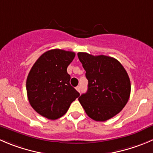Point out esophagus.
<instances>
[{
	"label": "esophagus",
	"mask_w": 153,
	"mask_h": 153,
	"mask_svg": "<svg viewBox=\"0 0 153 153\" xmlns=\"http://www.w3.org/2000/svg\"><path fill=\"white\" fill-rule=\"evenodd\" d=\"M76 91H79V92H80V89H81L80 85H77V86L76 87Z\"/></svg>",
	"instance_id": "esophagus-1"
}]
</instances>
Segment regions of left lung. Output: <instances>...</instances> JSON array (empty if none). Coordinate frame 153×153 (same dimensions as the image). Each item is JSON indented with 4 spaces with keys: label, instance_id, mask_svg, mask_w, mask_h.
<instances>
[{
    "label": "left lung",
    "instance_id": "left-lung-1",
    "mask_svg": "<svg viewBox=\"0 0 153 153\" xmlns=\"http://www.w3.org/2000/svg\"><path fill=\"white\" fill-rule=\"evenodd\" d=\"M88 79L87 92L78 98L86 114L94 121L104 122L116 116L130 97L129 76L122 64L107 56L78 52Z\"/></svg>",
    "mask_w": 153,
    "mask_h": 153
}]
</instances>
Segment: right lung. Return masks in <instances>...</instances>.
Listing matches in <instances>:
<instances>
[{
  "instance_id": "right-lung-1",
  "label": "right lung",
  "mask_w": 153,
  "mask_h": 153,
  "mask_svg": "<svg viewBox=\"0 0 153 153\" xmlns=\"http://www.w3.org/2000/svg\"><path fill=\"white\" fill-rule=\"evenodd\" d=\"M75 52L55 49L40 56L26 81L27 98L37 113L51 120L62 117L79 96L70 84L67 68Z\"/></svg>"
}]
</instances>
